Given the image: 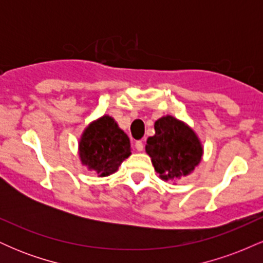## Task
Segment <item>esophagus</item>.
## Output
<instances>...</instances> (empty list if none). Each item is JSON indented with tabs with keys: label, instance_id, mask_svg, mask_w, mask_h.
<instances>
[{
	"label": "esophagus",
	"instance_id": "obj_1",
	"mask_svg": "<svg viewBox=\"0 0 263 263\" xmlns=\"http://www.w3.org/2000/svg\"><path fill=\"white\" fill-rule=\"evenodd\" d=\"M135 147H136V149L138 151V152H141V151H143V147H144V144H143V142L142 141H137L135 143Z\"/></svg>",
	"mask_w": 263,
	"mask_h": 263
}]
</instances>
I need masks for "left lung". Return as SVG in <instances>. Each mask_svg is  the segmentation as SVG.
I'll list each match as a JSON object with an SVG mask.
<instances>
[{
    "label": "left lung",
    "mask_w": 263,
    "mask_h": 263,
    "mask_svg": "<svg viewBox=\"0 0 263 263\" xmlns=\"http://www.w3.org/2000/svg\"><path fill=\"white\" fill-rule=\"evenodd\" d=\"M156 135L148 137L146 152L162 179H177L194 171L203 156L197 135L185 123L172 116L155 122Z\"/></svg>",
    "instance_id": "1"
}]
</instances>
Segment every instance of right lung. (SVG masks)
I'll list each match as a JSON object with an SVG mask.
<instances>
[{"label": "right lung", "instance_id": "1", "mask_svg": "<svg viewBox=\"0 0 263 263\" xmlns=\"http://www.w3.org/2000/svg\"><path fill=\"white\" fill-rule=\"evenodd\" d=\"M79 148L81 163L100 177L115 173L131 155L129 138L110 116H102L85 129Z\"/></svg>", "mask_w": 263, "mask_h": 263}]
</instances>
